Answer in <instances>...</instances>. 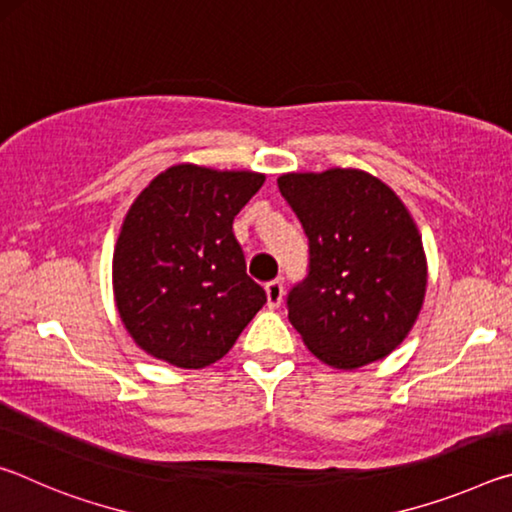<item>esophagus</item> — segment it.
<instances>
[{
    "instance_id": "1",
    "label": "esophagus",
    "mask_w": 512,
    "mask_h": 512,
    "mask_svg": "<svg viewBox=\"0 0 512 512\" xmlns=\"http://www.w3.org/2000/svg\"><path fill=\"white\" fill-rule=\"evenodd\" d=\"M282 296H284V287L282 280H271L266 284V298H268V307L275 309L282 305Z\"/></svg>"
}]
</instances>
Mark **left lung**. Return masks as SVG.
Instances as JSON below:
<instances>
[{
	"mask_svg": "<svg viewBox=\"0 0 512 512\" xmlns=\"http://www.w3.org/2000/svg\"><path fill=\"white\" fill-rule=\"evenodd\" d=\"M277 187L309 239L307 277L287 296L291 325L332 368L388 357L411 332L427 291L409 210L359 169L284 173Z\"/></svg>",
	"mask_w": 512,
	"mask_h": 512,
	"instance_id": "8db88e82",
	"label": "left lung"
}]
</instances>
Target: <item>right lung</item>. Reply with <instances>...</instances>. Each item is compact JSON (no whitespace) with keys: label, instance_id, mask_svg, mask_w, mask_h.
Wrapping results in <instances>:
<instances>
[{"label":"right lung","instance_id":"right-lung-1","mask_svg":"<svg viewBox=\"0 0 512 512\" xmlns=\"http://www.w3.org/2000/svg\"><path fill=\"white\" fill-rule=\"evenodd\" d=\"M266 176L176 164L135 198L112 255L121 323L151 357L205 368L266 302L232 232Z\"/></svg>","mask_w":512,"mask_h":512}]
</instances>
